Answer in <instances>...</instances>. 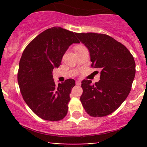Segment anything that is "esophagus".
<instances>
[{"label": "esophagus", "mask_w": 147, "mask_h": 147, "mask_svg": "<svg viewBox=\"0 0 147 147\" xmlns=\"http://www.w3.org/2000/svg\"><path fill=\"white\" fill-rule=\"evenodd\" d=\"M76 85H77V86L81 85V82H80V81H79V80L76 81Z\"/></svg>", "instance_id": "esophagus-1"}]
</instances>
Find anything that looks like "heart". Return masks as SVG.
Here are the masks:
<instances>
[{
    "label": "heart",
    "mask_w": 147,
    "mask_h": 147,
    "mask_svg": "<svg viewBox=\"0 0 147 147\" xmlns=\"http://www.w3.org/2000/svg\"><path fill=\"white\" fill-rule=\"evenodd\" d=\"M84 48H85V47H84L83 45L79 44V45H76V46H75V48H74V49H75V52H77V51H79V50H82V49H83Z\"/></svg>",
    "instance_id": "obj_1"
}]
</instances>
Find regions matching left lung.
<instances>
[{"label": "left lung", "mask_w": 147, "mask_h": 147, "mask_svg": "<svg viewBox=\"0 0 147 147\" xmlns=\"http://www.w3.org/2000/svg\"><path fill=\"white\" fill-rule=\"evenodd\" d=\"M75 34L88 49L92 68L100 71L98 82L92 84L88 79L82 82L81 102L91 117L106 116L117 110L129 95L136 75L134 58L124 45L109 35Z\"/></svg>", "instance_id": "8db88e82"}]
</instances>
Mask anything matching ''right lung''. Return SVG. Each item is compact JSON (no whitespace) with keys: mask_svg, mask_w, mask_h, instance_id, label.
<instances>
[{"mask_svg":"<svg viewBox=\"0 0 147 147\" xmlns=\"http://www.w3.org/2000/svg\"><path fill=\"white\" fill-rule=\"evenodd\" d=\"M73 32L60 27L47 29L26 46L19 62L18 83L24 101L41 119L57 122L68 113L74 79L56 85L52 70L72 43H78Z\"/></svg>","mask_w":147,"mask_h":147,"instance_id":"add662e5","label":"right lung"}]
</instances>
